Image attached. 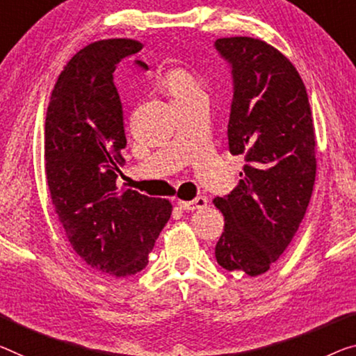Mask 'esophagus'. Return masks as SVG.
Returning <instances> with one entry per match:
<instances>
[{
	"mask_svg": "<svg viewBox=\"0 0 356 356\" xmlns=\"http://www.w3.org/2000/svg\"><path fill=\"white\" fill-rule=\"evenodd\" d=\"M207 200L205 197H195L193 200H178V207L181 210H188V211H194V210H200L207 207Z\"/></svg>",
	"mask_w": 356,
	"mask_h": 356,
	"instance_id": "obj_1",
	"label": "esophagus"
}]
</instances>
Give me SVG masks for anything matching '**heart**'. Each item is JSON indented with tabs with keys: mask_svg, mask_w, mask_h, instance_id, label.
Instances as JSON below:
<instances>
[{
	"mask_svg": "<svg viewBox=\"0 0 356 356\" xmlns=\"http://www.w3.org/2000/svg\"><path fill=\"white\" fill-rule=\"evenodd\" d=\"M162 84L173 100L188 95L195 89H200L199 81H197L189 71H186L183 68L168 70L167 73L163 74Z\"/></svg>",
	"mask_w": 356,
	"mask_h": 356,
	"instance_id": "heart-1",
	"label": "heart"
}]
</instances>
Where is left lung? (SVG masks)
Returning <instances> with one entry per match:
<instances>
[{
	"label": "left lung",
	"instance_id": "8db88e82",
	"mask_svg": "<svg viewBox=\"0 0 356 356\" xmlns=\"http://www.w3.org/2000/svg\"><path fill=\"white\" fill-rule=\"evenodd\" d=\"M231 63L234 98L229 151L243 156L237 188L213 204L224 216L215 256L226 270L258 277L291 243L316 175V141L307 90L294 65L266 41L220 38Z\"/></svg>",
	"mask_w": 356,
	"mask_h": 356
}]
</instances>
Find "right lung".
Instances as JSON below:
<instances>
[{
  "instance_id": "obj_1",
  "label": "right lung",
  "mask_w": 356,
  "mask_h": 356,
  "mask_svg": "<svg viewBox=\"0 0 356 356\" xmlns=\"http://www.w3.org/2000/svg\"><path fill=\"white\" fill-rule=\"evenodd\" d=\"M141 47L113 38L81 49L60 73L46 114V178L58 221L74 253L111 278L145 269L172 215L167 199L116 186L127 138L113 73Z\"/></svg>"
}]
</instances>
